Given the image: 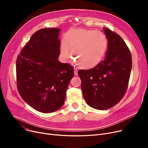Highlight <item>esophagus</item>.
I'll use <instances>...</instances> for the list:
<instances>
[{
    "label": "esophagus",
    "instance_id": "obj_1",
    "mask_svg": "<svg viewBox=\"0 0 148 148\" xmlns=\"http://www.w3.org/2000/svg\"><path fill=\"white\" fill-rule=\"evenodd\" d=\"M74 75H78V71H77V69H74Z\"/></svg>",
    "mask_w": 148,
    "mask_h": 148
}]
</instances>
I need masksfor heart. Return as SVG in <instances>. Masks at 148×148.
Listing matches in <instances>:
<instances>
[{"label": "heart", "instance_id": "b5f03b06", "mask_svg": "<svg viewBox=\"0 0 148 148\" xmlns=\"http://www.w3.org/2000/svg\"><path fill=\"white\" fill-rule=\"evenodd\" d=\"M108 40L104 34L94 30L73 29L65 34V40L60 44V53L64 58L69 56V49L74 59L84 69L98 65L105 56Z\"/></svg>", "mask_w": 148, "mask_h": 148}]
</instances>
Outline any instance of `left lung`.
<instances>
[{
	"instance_id": "left-lung-1",
	"label": "left lung",
	"mask_w": 148,
	"mask_h": 148,
	"mask_svg": "<svg viewBox=\"0 0 148 148\" xmlns=\"http://www.w3.org/2000/svg\"><path fill=\"white\" fill-rule=\"evenodd\" d=\"M108 40L105 59L90 69H80L81 88L86 104L97 110L117 104L127 92L132 68L131 52L118 34L104 27Z\"/></svg>"
}]
</instances>
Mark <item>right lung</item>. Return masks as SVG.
<instances>
[{"mask_svg":"<svg viewBox=\"0 0 148 148\" xmlns=\"http://www.w3.org/2000/svg\"><path fill=\"white\" fill-rule=\"evenodd\" d=\"M60 29L39 30L18 54L17 86L21 97L36 110L49 113L64 105L74 68L58 60Z\"/></svg>","mask_w":148,"mask_h":148,"instance_id":"1","label":"right lung"}]
</instances>
